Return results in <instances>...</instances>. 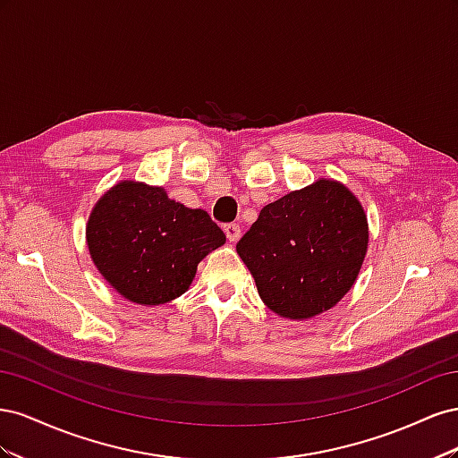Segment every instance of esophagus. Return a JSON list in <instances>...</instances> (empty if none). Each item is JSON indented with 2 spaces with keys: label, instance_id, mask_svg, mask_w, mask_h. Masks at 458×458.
I'll list each match as a JSON object with an SVG mask.
<instances>
[{
  "label": "esophagus",
  "instance_id": "obj_1",
  "mask_svg": "<svg viewBox=\"0 0 458 458\" xmlns=\"http://www.w3.org/2000/svg\"><path fill=\"white\" fill-rule=\"evenodd\" d=\"M224 229H225V234H227L229 242H237L241 239V227H239V224H227Z\"/></svg>",
  "mask_w": 458,
  "mask_h": 458
}]
</instances>
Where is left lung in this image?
Returning <instances> with one entry per match:
<instances>
[{"instance_id":"obj_1","label":"left lung","mask_w":458,"mask_h":458,"mask_svg":"<svg viewBox=\"0 0 458 458\" xmlns=\"http://www.w3.org/2000/svg\"><path fill=\"white\" fill-rule=\"evenodd\" d=\"M369 246L361 202L336 179L321 177L267 204L237 252L266 306L306 321L350 293Z\"/></svg>"}]
</instances>
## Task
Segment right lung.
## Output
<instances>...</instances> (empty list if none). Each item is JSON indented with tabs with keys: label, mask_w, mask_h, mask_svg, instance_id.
Instances as JSON below:
<instances>
[{
	"label": "right lung",
	"mask_w": 458,
	"mask_h": 458,
	"mask_svg": "<svg viewBox=\"0 0 458 458\" xmlns=\"http://www.w3.org/2000/svg\"><path fill=\"white\" fill-rule=\"evenodd\" d=\"M86 241L95 267L122 298L160 306L185 293L225 234L208 212L168 199L164 187L123 179L93 206Z\"/></svg>",
	"instance_id": "obj_1"
}]
</instances>
